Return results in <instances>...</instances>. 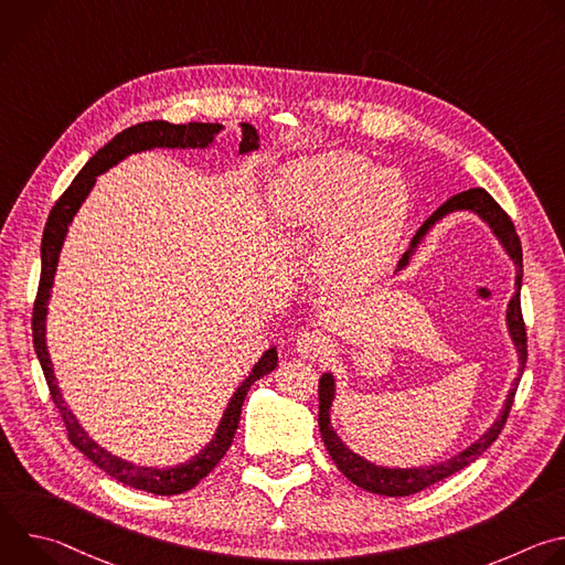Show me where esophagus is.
I'll return each mask as SVG.
<instances>
[{"label": "esophagus", "mask_w": 565, "mask_h": 565, "mask_svg": "<svg viewBox=\"0 0 565 565\" xmlns=\"http://www.w3.org/2000/svg\"><path fill=\"white\" fill-rule=\"evenodd\" d=\"M295 349L297 353H301L303 358H310V360H324L331 351V344H329V338L321 333V331H301L297 335V342H295Z\"/></svg>", "instance_id": "esophagus-1"}]
</instances>
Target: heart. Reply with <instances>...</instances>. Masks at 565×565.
<instances>
[{
  "mask_svg": "<svg viewBox=\"0 0 565 565\" xmlns=\"http://www.w3.org/2000/svg\"><path fill=\"white\" fill-rule=\"evenodd\" d=\"M286 225L329 218L324 262L340 279L377 273L409 210V190L395 170L371 168L353 151H331L288 166L270 199Z\"/></svg>",
  "mask_w": 565,
  "mask_h": 565,
  "instance_id": "1",
  "label": "heart"
}]
</instances>
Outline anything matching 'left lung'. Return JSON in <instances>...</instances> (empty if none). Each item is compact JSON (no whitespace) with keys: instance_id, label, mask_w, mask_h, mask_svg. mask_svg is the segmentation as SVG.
Returning a JSON list of instances; mask_svg holds the SVG:
<instances>
[{"instance_id":"8db88e82","label":"left lung","mask_w":565,"mask_h":565,"mask_svg":"<svg viewBox=\"0 0 565 565\" xmlns=\"http://www.w3.org/2000/svg\"><path fill=\"white\" fill-rule=\"evenodd\" d=\"M451 210H473L478 212L482 218H486L492 230L497 232V236L503 241L510 257L516 264V292L510 301L508 308V324H510V333L512 340L521 353V362L525 364L527 360V331H525V319H523V310H521V281H523V250H521V238L514 230L512 218L508 216V212L486 192L482 188H471L465 192H458L454 196H449L427 221L425 225L418 230V234L414 236L412 246H416V241L425 234V230L440 218L443 214L451 212ZM407 264V255L402 257L399 266ZM519 382V380H516ZM516 386L510 391L508 402H505V409L501 414V418L490 427V431L482 436L480 440H476L471 447H467L462 454H458L451 460H445L440 465H431V467H418V469H384V467H375L366 460H362L360 456H355L349 447H344V443L338 438V434L333 431L331 423H329V409H331V402H333V377L331 375H321L319 380V431H321V440H324L333 462L338 465V469L351 480L355 482L358 488L373 492V494H382V497H409L416 494L438 480L449 478L451 473L460 471L462 467H467L469 462H473L482 451H486L503 431L510 409L514 405V395H516Z\"/></svg>"}]
</instances>
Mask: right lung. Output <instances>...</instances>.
Here are the masks:
<instances>
[{"label":"right lung","instance_id":"1","mask_svg":"<svg viewBox=\"0 0 565 565\" xmlns=\"http://www.w3.org/2000/svg\"><path fill=\"white\" fill-rule=\"evenodd\" d=\"M218 129H221L218 125H207V122L172 125V122H166V120H149V122H138V125L120 131L103 149H98V153L92 156L89 163L83 170H79V174L73 179V183L62 192V196L51 207V214L46 218L44 234H42V273H40V286H38V295H35V303H33V319H31L33 347H35L38 360L42 364L51 397H53L55 407L62 416V423L66 427L68 443L75 449L83 451L103 471H107L111 478L122 482V486H129L134 490H142V492H151V494H160V497L183 494V492L196 488L199 482L221 462V458L230 449V445L234 440V434L238 429L241 407H244V399H246L250 386L259 377H264L266 373L275 371V366H277V349L266 351V355L253 369L250 377L238 386V391L234 393L232 402L227 405V412H225V416L218 425V431H216L214 440L199 456H194L185 465L168 467V469L136 467L131 462H125V460L107 454L103 447H98L85 434V429L77 425L73 414L66 409L64 399L60 395V388L55 384L51 360H49L46 344H44L46 301H49V292H51V286H53V275H55L62 241H64V234H66V225L71 223L79 203L85 201V196L94 188L96 177L103 174L105 170H109L111 166H116L118 160L125 158L127 153L142 151V149H149V147H205L212 140V134H216ZM257 140H259V136H257L255 127L244 125V140H241L238 151L244 153V151L257 149L259 147Z\"/></svg>","mask_w":565,"mask_h":565}]
</instances>
